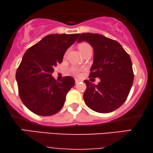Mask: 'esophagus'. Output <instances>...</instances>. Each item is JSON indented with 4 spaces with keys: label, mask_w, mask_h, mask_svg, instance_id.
I'll return each mask as SVG.
<instances>
[{
    "label": "esophagus",
    "mask_w": 153,
    "mask_h": 153,
    "mask_svg": "<svg viewBox=\"0 0 153 153\" xmlns=\"http://www.w3.org/2000/svg\"><path fill=\"white\" fill-rule=\"evenodd\" d=\"M80 81H81L80 79H75V83H76V84H79V83L80 82Z\"/></svg>",
    "instance_id": "1"
}]
</instances>
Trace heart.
I'll return each instance as SVG.
<instances>
[{"mask_svg": "<svg viewBox=\"0 0 153 153\" xmlns=\"http://www.w3.org/2000/svg\"><path fill=\"white\" fill-rule=\"evenodd\" d=\"M79 49H80L81 52L82 53V54L86 53L87 51H92V47H91V45L90 44H88V43H81V44L79 45ZM67 53H68V51H67L66 52H65V57L67 56ZM71 70H72V72H74L75 74L78 75L80 74V72H81V70H82V69L79 68V67H72V69H71Z\"/></svg>", "mask_w": 153, "mask_h": 153, "instance_id": "obj_1", "label": "heart"}]
</instances>
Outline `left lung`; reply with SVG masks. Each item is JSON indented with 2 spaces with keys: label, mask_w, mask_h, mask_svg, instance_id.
Segmentation results:
<instances>
[{
  "label": "left lung",
  "mask_w": 153,
  "mask_h": 153,
  "mask_svg": "<svg viewBox=\"0 0 153 153\" xmlns=\"http://www.w3.org/2000/svg\"><path fill=\"white\" fill-rule=\"evenodd\" d=\"M86 41L94 48V64L89 77H98V84L85 80L84 99L91 110L108 113L126 101L134 81L131 59L122 45L98 33H83L77 41Z\"/></svg>",
  "instance_id": "8db88e82"
}]
</instances>
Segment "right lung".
<instances>
[{
	"label": "right lung",
	"instance_id": "right-lung-1",
	"mask_svg": "<svg viewBox=\"0 0 153 153\" xmlns=\"http://www.w3.org/2000/svg\"><path fill=\"white\" fill-rule=\"evenodd\" d=\"M79 33L50 34L26 51L16 72L19 95L29 110L40 116H51L62 109L67 94L74 86L72 76L60 81L52 76L54 67Z\"/></svg>",
	"mask_w": 153,
	"mask_h": 153
}]
</instances>
